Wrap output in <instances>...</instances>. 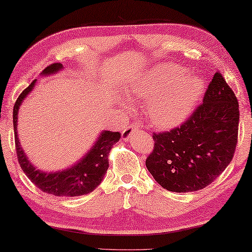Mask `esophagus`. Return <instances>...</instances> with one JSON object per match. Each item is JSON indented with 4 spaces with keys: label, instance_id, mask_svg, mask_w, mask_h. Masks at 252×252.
<instances>
[{
    "label": "esophagus",
    "instance_id": "esophagus-1",
    "mask_svg": "<svg viewBox=\"0 0 252 252\" xmlns=\"http://www.w3.org/2000/svg\"><path fill=\"white\" fill-rule=\"evenodd\" d=\"M137 129H138V126H137V124H136V123L130 124L129 126H127L126 128H124L123 133H122V137H123L124 141H127V139H128L131 136V134L135 133V131Z\"/></svg>",
    "mask_w": 252,
    "mask_h": 252
}]
</instances>
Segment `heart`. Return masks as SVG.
<instances>
[{"label": "heart", "mask_w": 252, "mask_h": 252, "mask_svg": "<svg viewBox=\"0 0 252 252\" xmlns=\"http://www.w3.org/2000/svg\"><path fill=\"white\" fill-rule=\"evenodd\" d=\"M203 92L197 76L184 75L174 64H163L143 72L124 88L130 101L147 100L146 116L160 128L179 125L192 113Z\"/></svg>", "instance_id": "obj_1"}]
</instances>
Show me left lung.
<instances>
[{"label": "left lung", "mask_w": 252, "mask_h": 252, "mask_svg": "<svg viewBox=\"0 0 252 252\" xmlns=\"http://www.w3.org/2000/svg\"><path fill=\"white\" fill-rule=\"evenodd\" d=\"M239 104L218 71L203 102L180 127L153 134L154 148L146 167L160 187L184 193L202 189L230 164L236 151Z\"/></svg>", "instance_id": "1"}]
</instances>
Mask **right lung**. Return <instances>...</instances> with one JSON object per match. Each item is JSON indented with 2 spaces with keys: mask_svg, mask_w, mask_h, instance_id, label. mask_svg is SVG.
Returning a JSON list of instances; mask_svg holds the SVG:
<instances>
[{
  "mask_svg": "<svg viewBox=\"0 0 252 252\" xmlns=\"http://www.w3.org/2000/svg\"><path fill=\"white\" fill-rule=\"evenodd\" d=\"M61 69H63L61 63H52L48 65L41 75H53V73L60 71ZM35 81L36 80H33L30 86L23 90L19 98L16 99L13 108L15 148L20 166L26 173L29 180L44 193H49V194L56 196H79L88 194V193L93 192L104 179L109 166V152L111 147L119 141L122 134H119L118 131H101L88 153H86L84 158L77 164L70 166L69 168H65L64 171L43 172L35 168L24 153L19 141L18 131H16L18 129L16 125H18L19 108L22 105L24 98L32 92Z\"/></svg>",
  "mask_w": 252,
  "mask_h": 252,
  "instance_id": "1",
  "label": "right lung"
}]
</instances>
